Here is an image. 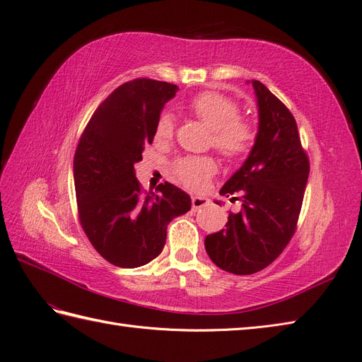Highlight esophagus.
Listing matches in <instances>:
<instances>
[{"label":"esophagus","mask_w":362,"mask_h":362,"mask_svg":"<svg viewBox=\"0 0 362 362\" xmlns=\"http://www.w3.org/2000/svg\"><path fill=\"white\" fill-rule=\"evenodd\" d=\"M207 204H209V200L206 197H192V209H194V211H198V209H202Z\"/></svg>","instance_id":"1"}]
</instances>
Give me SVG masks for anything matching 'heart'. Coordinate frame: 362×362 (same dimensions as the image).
<instances>
[{"instance_id": "obj_1", "label": "heart", "mask_w": 362, "mask_h": 362, "mask_svg": "<svg viewBox=\"0 0 362 362\" xmlns=\"http://www.w3.org/2000/svg\"><path fill=\"white\" fill-rule=\"evenodd\" d=\"M191 110L212 129V144L227 159H242L257 141L255 126L240 117L239 105L216 91H204L192 99ZM174 135V119L162 112L155 126V141L165 144ZM176 177L191 189H202L216 173V162L209 156H185L173 167Z\"/></svg>"}]
</instances>
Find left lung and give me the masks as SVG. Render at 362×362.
Returning <instances> with one entry per match:
<instances>
[{
  "mask_svg": "<svg viewBox=\"0 0 362 362\" xmlns=\"http://www.w3.org/2000/svg\"><path fill=\"white\" fill-rule=\"evenodd\" d=\"M259 103L257 141L221 194L240 202L226 227L209 235L211 260L230 274L251 275L269 266L293 238L304 202L310 159L296 120L260 81H252Z\"/></svg>",
  "mask_w": 362,
  "mask_h": 362,
  "instance_id": "8db88e82",
  "label": "left lung"
}]
</instances>
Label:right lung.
Listing matches in <instances>:
<instances>
[{
    "mask_svg": "<svg viewBox=\"0 0 362 362\" xmlns=\"http://www.w3.org/2000/svg\"><path fill=\"white\" fill-rule=\"evenodd\" d=\"M177 86L148 78L127 81L93 112L79 138L74 179L79 224L102 257L138 267L164 250L167 226L191 209L189 195L168 182L144 191L135 162L151 144L164 105Z\"/></svg>",
    "mask_w": 362,
    "mask_h": 362,
    "instance_id": "obj_1",
    "label": "right lung"
}]
</instances>
